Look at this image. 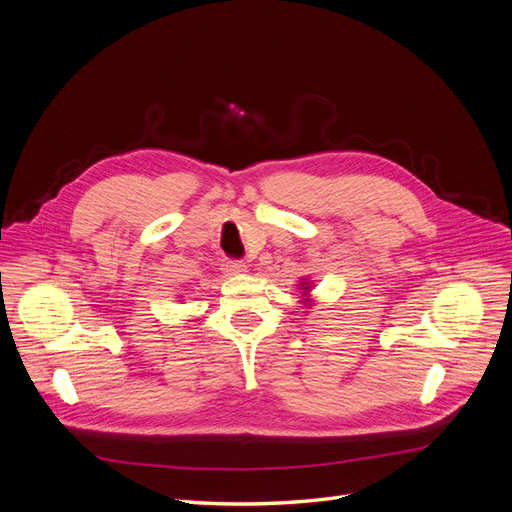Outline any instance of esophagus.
I'll list each match as a JSON object with an SVG mask.
<instances>
[{"instance_id":"34e87169","label":"esophagus","mask_w":512,"mask_h":512,"mask_svg":"<svg viewBox=\"0 0 512 512\" xmlns=\"http://www.w3.org/2000/svg\"><path fill=\"white\" fill-rule=\"evenodd\" d=\"M222 269H224L226 275H243V273H247V265L243 261H224Z\"/></svg>"}]
</instances>
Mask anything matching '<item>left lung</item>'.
I'll list each match as a JSON object with an SVG mask.
<instances>
[{
    "label": "left lung",
    "instance_id": "1",
    "mask_svg": "<svg viewBox=\"0 0 512 512\" xmlns=\"http://www.w3.org/2000/svg\"><path fill=\"white\" fill-rule=\"evenodd\" d=\"M298 286H300V290H302V300H300V302H302L306 308H308V306H312V302H314V300L310 298V292H312V288H314V286H312V282L308 280V277H306V280L302 277V282H300Z\"/></svg>",
    "mask_w": 512,
    "mask_h": 512
}]
</instances>
